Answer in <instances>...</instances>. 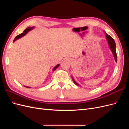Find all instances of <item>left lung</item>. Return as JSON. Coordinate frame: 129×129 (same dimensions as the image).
I'll use <instances>...</instances> for the list:
<instances>
[{
    "instance_id": "left-lung-1",
    "label": "left lung",
    "mask_w": 129,
    "mask_h": 129,
    "mask_svg": "<svg viewBox=\"0 0 129 129\" xmlns=\"http://www.w3.org/2000/svg\"><path fill=\"white\" fill-rule=\"evenodd\" d=\"M105 34H106L105 37H106V39H107V40L108 41V43L109 47H110V50H111L112 53L113 54V55H114V56L115 61L117 62V54H116V50L115 41L114 40V39H113L111 36H109V35L105 32ZM72 80L74 82V83H75V84H76L77 85H80L77 83H76V82L75 80H74V79H73V77H72Z\"/></svg>"
}]
</instances>
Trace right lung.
Here are the masks:
<instances>
[{"mask_svg":"<svg viewBox=\"0 0 129 129\" xmlns=\"http://www.w3.org/2000/svg\"><path fill=\"white\" fill-rule=\"evenodd\" d=\"M34 28V27H28V28H27L26 29H25L24 30V32H23V33H22L20 34L19 35H18V36H17L15 38L14 40H13V42H14V41H16L17 40L19 39V38H22V37L25 36V35L29 32V31H30V30H32ZM59 66H60V64H57L56 66H55V67H54V68H53V72H54V71H55V70ZM25 87H26V88H30V87H26V86H25Z\"/></svg>","mask_w":129,"mask_h":129,"instance_id":"add662e5","label":"right lung"}]
</instances>
